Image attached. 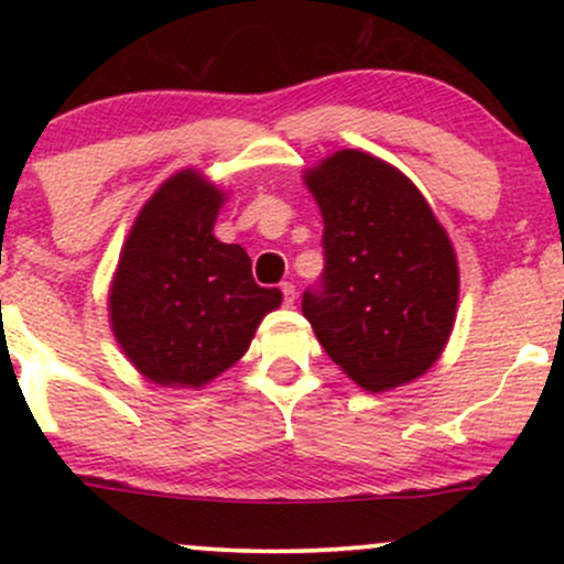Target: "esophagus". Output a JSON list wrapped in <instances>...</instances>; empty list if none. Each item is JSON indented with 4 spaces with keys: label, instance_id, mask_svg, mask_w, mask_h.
Wrapping results in <instances>:
<instances>
[{
    "label": "esophagus",
    "instance_id": "obj_1",
    "mask_svg": "<svg viewBox=\"0 0 564 564\" xmlns=\"http://www.w3.org/2000/svg\"><path fill=\"white\" fill-rule=\"evenodd\" d=\"M281 294H283V304H294V296H296V289H294V283H289V281H283L281 283Z\"/></svg>",
    "mask_w": 564,
    "mask_h": 564
}]
</instances>
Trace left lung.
<instances>
[{"label": "left lung", "instance_id": "left-lung-1", "mask_svg": "<svg viewBox=\"0 0 564 564\" xmlns=\"http://www.w3.org/2000/svg\"><path fill=\"white\" fill-rule=\"evenodd\" d=\"M323 215L318 286L302 313L349 379L371 392L419 379L443 352L458 302L448 232L394 166L339 151L307 172Z\"/></svg>", "mask_w": 564, "mask_h": 564}]
</instances>
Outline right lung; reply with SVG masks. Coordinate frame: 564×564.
<instances>
[{
	"label": "right lung",
	"instance_id": "add662e5",
	"mask_svg": "<svg viewBox=\"0 0 564 564\" xmlns=\"http://www.w3.org/2000/svg\"><path fill=\"white\" fill-rule=\"evenodd\" d=\"M223 193L180 172L132 225L111 286V323L134 368L161 387H200L249 349L281 291L257 286L238 243L217 241Z\"/></svg>",
	"mask_w": 564,
	"mask_h": 564
}]
</instances>
